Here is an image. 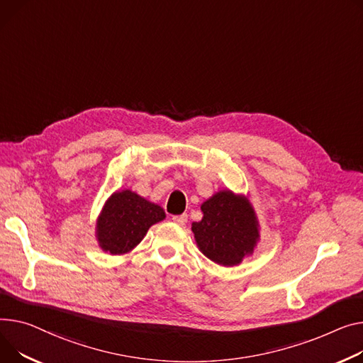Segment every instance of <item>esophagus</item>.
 I'll list each match as a JSON object with an SVG mask.
<instances>
[{"instance_id":"obj_1","label":"esophagus","mask_w":363,"mask_h":363,"mask_svg":"<svg viewBox=\"0 0 363 363\" xmlns=\"http://www.w3.org/2000/svg\"><path fill=\"white\" fill-rule=\"evenodd\" d=\"M188 220V216L184 213V214H179V216H172V222L179 225V226H184Z\"/></svg>"}]
</instances>
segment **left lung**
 I'll return each instance as SVG.
<instances>
[{"label": "left lung", "instance_id": "1", "mask_svg": "<svg viewBox=\"0 0 363 363\" xmlns=\"http://www.w3.org/2000/svg\"><path fill=\"white\" fill-rule=\"evenodd\" d=\"M201 211V222H194L191 229L206 257L217 264L235 265L252 252L258 228L247 199L220 191L203 203Z\"/></svg>", "mask_w": 363, "mask_h": 363}]
</instances>
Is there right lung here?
I'll return each instance as SVG.
<instances>
[{
  "mask_svg": "<svg viewBox=\"0 0 363 363\" xmlns=\"http://www.w3.org/2000/svg\"><path fill=\"white\" fill-rule=\"evenodd\" d=\"M164 219L162 207L128 189L106 201L98 220V239L104 251L125 254L141 242L149 228Z\"/></svg>",
  "mask_w": 363,
  "mask_h": 363,
  "instance_id": "obj_1",
  "label": "right lung"
}]
</instances>
